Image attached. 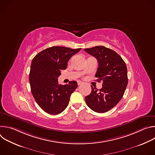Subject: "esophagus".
<instances>
[{
  "label": "esophagus",
  "instance_id": "34e87169",
  "mask_svg": "<svg viewBox=\"0 0 155 155\" xmlns=\"http://www.w3.org/2000/svg\"><path fill=\"white\" fill-rule=\"evenodd\" d=\"M77 83H78V85L79 86V85H81V84H83V82H81V81H77Z\"/></svg>",
  "mask_w": 155,
  "mask_h": 155
}]
</instances>
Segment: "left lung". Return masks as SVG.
<instances>
[{
    "label": "left lung",
    "mask_w": 155,
    "mask_h": 155,
    "mask_svg": "<svg viewBox=\"0 0 155 155\" xmlns=\"http://www.w3.org/2000/svg\"><path fill=\"white\" fill-rule=\"evenodd\" d=\"M84 51L98 62L95 75L97 81H102L98 90L91 86V93L85 97L87 105L97 113H105L114 108L121 99L127 85L126 63L114 50L104 46L86 48Z\"/></svg>",
    "instance_id": "1"
}]
</instances>
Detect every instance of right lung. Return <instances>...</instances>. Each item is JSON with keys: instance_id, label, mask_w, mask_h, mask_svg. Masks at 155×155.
Listing matches in <instances>:
<instances>
[{"instance_id": "right-lung-1", "label": "right lung", "mask_w": 155, "mask_h": 155, "mask_svg": "<svg viewBox=\"0 0 155 155\" xmlns=\"http://www.w3.org/2000/svg\"><path fill=\"white\" fill-rule=\"evenodd\" d=\"M81 48L52 47L38 53L32 59L29 73L31 93L45 112L58 115L68 107L72 93L78 84L75 81L59 84L61 71L67 68L70 58Z\"/></svg>"}]
</instances>
